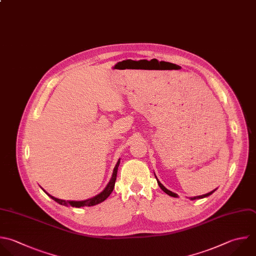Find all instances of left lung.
Wrapping results in <instances>:
<instances>
[{
  "label": "left lung",
  "mask_w": 256,
  "mask_h": 256,
  "mask_svg": "<svg viewBox=\"0 0 256 256\" xmlns=\"http://www.w3.org/2000/svg\"><path fill=\"white\" fill-rule=\"evenodd\" d=\"M155 175V174H154ZM155 177H156V175H155ZM156 179H157V177H156ZM157 183H158V185H159V187L166 193V194H168V195H170V196H172V197H177V194L176 193H174V192H172V191H170V190H168L167 188H165V186L157 179ZM216 189H214L213 191H211V192H209V193H206V194H203V195H200V196H195V197H190V199L191 200H195V199H201V198H204V197H207V196H209V195H211L214 191H215Z\"/></svg>",
  "instance_id": "8db88e82"
}]
</instances>
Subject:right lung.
Segmentation results:
<instances>
[{
    "label": "right lung",
    "instance_id": "1",
    "mask_svg": "<svg viewBox=\"0 0 256 256\" xmlns=\"http://www.w3.org/2000/svg\"><path fill=\"white\" fill-rule=\"evenodd\" d=\"M119 164H120V159L118 160L117 164L115 165L114 167V170H113V174H112V177L109 181V183L107 184V186L105 187V189L99 193L98 195L92 197V198H89V199H86V200H83V201H66V200H62V199H58L52 195H50L49 193H47L43 188V190L48 194V196H50L53 200H55L56 202H58L59 204L61 205H64V206H72V207H83V206H94L96 204H99L101 202H103L105 199L108 198V196L112 193L113 189H114V186H115V181H116V177H117V171H118V167H119Z\"/></svg>",
    "mask_w": 256,
    "mask_h": 256
}]
</instances>
